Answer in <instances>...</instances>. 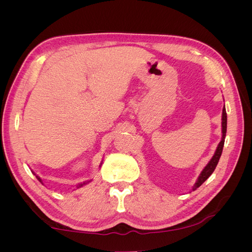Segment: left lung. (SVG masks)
Masks as SVG:
<instances>
[{"label":"left lung","mask_w":252,"mask_h":252,"mask_svg":"<svg viewBox=\"0 0 252 252\" xmlns=\"http://www.w3.org/2000/svg\"><path fill=\"white\" fill-rule=\"evenodd\" d=\"M226 131H227V113H226V108H225V105H224L223 113H222V140H220V142L219 143L215 155H213V157L211 158V159L208 162V164L206 165L204 167V169L201 171L199 178H197L195 184L192 187V190H195L196 188H199L203 184V183L210 177L212 172L215 171L216 167L219 163V159L220 158V155H222V151H223Z\"/></svg>","instance_id":"left-lung-1"}]
</instances>
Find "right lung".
<instances>
[{
	"instance_id": "add662e5",
	"label": "right lung",
	"mask_w": 252,
	"mask_h": 252,
	"mask_svg": "<svg viewBox=\"0 0 252 252\" xmlns=\"http://www.w3.org/2000/svg\"><path fill=\"white\" fill-rule=\"evenodd\" d=\"M35 177H36V179L37 180H39L40 182H42V180H41V178H39V177H37V175H35ZM90 181H87V182H84V183H81V184H79L78 185V188H80V187H82V186H84V185H86V184H88V183H89Z\"/></svg>"
}]
</instances>
